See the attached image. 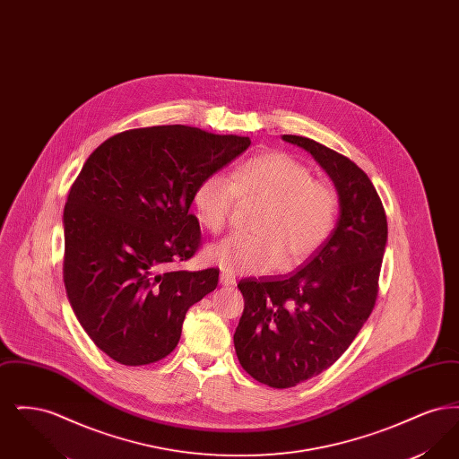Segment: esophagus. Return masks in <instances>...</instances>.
I'll return each mask as SVG.
<instances>
[{"label": "esophagus", "mask_w": 459, "mask_h": 459, "mask_svg": "<svg viewBox=\"0 0 459 459\" xmlns=\"http://www.w3.org/2000/svg\"><path fill=\"white\" fill-rule=\"evenodd\" d=\"M220 284L232 287V285H236V277L230 273H220Z\"/></svg>", "instance_id": "esophagus-1"}]
</instances>
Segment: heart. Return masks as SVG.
<instances>
[{
	"instance_id": "heart-1",
	"label": "heart",
	"mask_w": 459,
	"mask_h": 459,
	"mask_svg": "<svg viewBox=\"0 0 459 459\" xmlns=\"http://www.w3.org/2000/svg\"><path fill=\"white\" fill-rule=\"evenodd\" d=\"M239 197L262 203L251 232L230 236L206 247V260L229 273H266L279 264L287 270L307 260L327 240L337 213V199L324 182L290 154H256L238 167L230 178L204 177L195 189L197 221L219 234Z\"/></svg>"
}]
</instances>
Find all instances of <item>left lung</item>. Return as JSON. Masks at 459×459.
I'll return each mask as SVG.
<instances>
[{
  "mask_svg": "<svg viewBox=\"0 0 459 459\" xmlns=\"http://www.w3.org/2000/svg\"><path fill=\"white\" fill-rule=\"evenodd\" d=\"M332 178L339 217L328 239L289 277L242 279L244 311L234 333L240 367L273 389H289L332 367L375 306L387 244V217L368 175L344 154L303 135Z\"/></svg>",
  "mask_w": 459,
  "mask_h": 459,
  "instance_id": "left-lung-1",
  "label": "left lung"
}]
</instances>
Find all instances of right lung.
<instances>
[{
    "mask_svg": "<svg viewBox=\"0 0 459 459\" xmlns=\"http://www.w3.org/2000/svg\"><path fill=\"white\" fill-rule=\"evenodd\" d=\"M249 144L242 135L156 126L120 132L86 160L64 210V282L79 324L111 359H163L187 309L215 290L217 268L170 264L199 247L189 212L197 184Z\"/></svg>",
    "mask_w": 459,
    "mask_h": 459,
    "instance_id": "1",
    "label": "right lung"
}]
</instances>
